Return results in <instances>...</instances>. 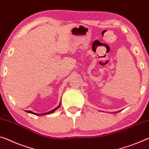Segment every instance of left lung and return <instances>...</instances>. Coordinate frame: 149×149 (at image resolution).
<instances>
[{
    "label": "left lung",
    "instance_id": "left-lung-1",
    "mask_svg": "<svg viewBox=\"0 0 149 149\" xmlns=\"http://www.w3.org/2000/svg\"><path fill=\"white\" fill-rule=\"evenodd\" d=\"M118 112H120V111H118Z\"/></svg>",
    "mask_w": 149,
    "mask_h": 149
}]
</instances>
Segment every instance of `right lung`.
<instances>
[{"label": "right lung", "instance_id": "1", "mask_svg": "<svg viewBox=\"0 0 149 149\" xmlns=\"http://www.w3.org/2000/svg\"><path fill=\"white\" fill-rule=\"evenodd\" d=\"M60 106H61V103L59 104V105L57 107H56L55 109H52V110H51V111H49V112H47V113H43V114H38V113H34V112H33V111H26V113H31V114H35V115H38V116H41V115H46V114H51V113H54V111H56V110H57L58 109L59 107H60Z\"/></svg>", "mask_w": 149, "mask_h": 149}]
</instances>
